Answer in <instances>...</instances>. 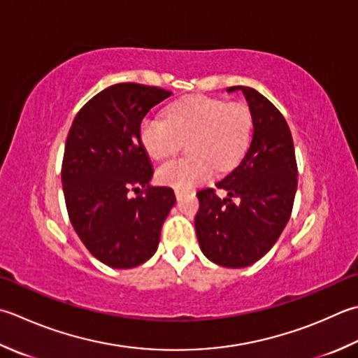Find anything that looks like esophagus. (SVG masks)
<instances>
[{
    "mask_svg": "<svg viewBox=\"0 0 358 358\" xmlns=\"http://www.w3.org/2000/svg\"><path fill=\"white\" fill-rule=\"evenodd\" d=\"M175 197H177V200H181L185 197V192L180 191V189H177V191H175Z\"/></svg>",
    "mask_w": 358,
    "mask_h": 358,
    "instance_id": "obj_1",
    "label": "esophagus"
}]
</instances>
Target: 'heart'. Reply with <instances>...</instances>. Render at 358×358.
Wrapping results in <instances>:
<instances>
[{
    "label": "heart",
    "instance_id": "obj_1",
    "mask_svg": "<svg viewBox=\"0 0 358 358\" xmlns=\"http://www.w3.org/2000/svg\"><path fill=\"white\" fill-rule=\"evenodd\" d=\"M251 135L250 110L214 97L195 96L175 102L167 117L145 116L139 139L153 159H166L187 141L189 157L169 161L158 169L161 183L191 189L213 177L214 169L233 167L247 150Z\"/></svg>",
    "mask_w": 358,
    "mask_h": 358
}]
</instances>
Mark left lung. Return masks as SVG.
I'll return each mask as SVG.
<instances>
[{"label": "left lung", "mask_w": 358, "mask_h": 358, "mask_svg": "<svg viewBox=\"0 0 358 358\" xmlns=\"http://www.w3.org/2000/svg\"><path fill=\"white\" fill-rule=\"evenodd\" d=\"M237 90L248 102L253 136L236 169L197 192L195 215L203 255L229 268L248 267L268 253L290 219L298 186L295 147L281 111L255 88L227 91Z\"/></svg>", "instance_id": "left-lung-1"}]
</instances>
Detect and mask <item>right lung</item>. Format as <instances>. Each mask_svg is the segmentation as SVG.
Masks as SVG:
<instances>
[{
	"label": "right lung",
	"mask_w": 358,
	"mask_h": 358,
	"mask_svg": "<svg viewBox=\"0 0 358 358\" xmlns=\"http://www.w3.org/2000/svg\"><path fill=\"white\" fill-rule=\"evenodd\" d=\"M172 93L116 83L83 105L69 129L62 185L69 220L82 243L111 268H133L155 253L175 205L172 187L152 186L139 125ZM130 190L141 192L135 199Z\"/></svg>",
	"instance_id": "1"
}]
</instances>
